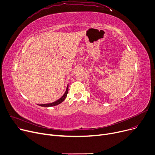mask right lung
I'll return each instance as SVG.
<instances>
[{
  "mask_svg": "<svg viewBox=\"0 0 155 155\" xmlns=\"http://www.w3.org/2000/svg\"><path fill=\"white\" fill-rule=\"evenodd\" d=\"M68 92V85L67 87V90H66V92H64V95L61 97V98L58 100H57L56 101L53 102V103H50V104H39V105H40V106H42V107H51V106H55V105H58L60 104V103H61L65 99H66L67 97V94Z\"/></svg>",
  "mask_w": 155,
  "mask_h": 155,
  "instance_id": "add662e5",
  "label": "right lung"
}]
</instances>
